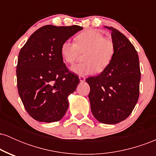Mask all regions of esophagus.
<instances>
[{
  "label": "esophagus",
  "instance_id": "esophagus-1",
  "mask_svg": "<svg viewBox=\"0 0 156 156\" xmlns=\"http://www.w3.org/2000/svg\"><path fill=\"white\" fill-rule=\"evenodd\" d=\"M79 79H80V81L83 83V82L85 81L86 78H85V77H84V76H79Z\"/></svg>",
  "mask_w": 156,
  "mask_h": 156
}]
</instances>
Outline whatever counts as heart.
<instances>
[{
	"label": "heart",
	"mask_w": 156,
	"mask_h": 156,
	"mask_svg": "<svg viewBox=\"0 0 156 156\" xmlns=\"http://www.w3.org/2000/svg\"><path fill=\"white\" fill-rule=\"evenodd\" d=\"M115 44L112 39L95 29L84 31L76 37V42L64 41L61 46V55L67 63L76 62L80 53H84L83 63L71 67L79 76H88L98 71L102 72L111 64L115 54Z\"/></svg>",
	"instance_id": "1"
}]
</instances>
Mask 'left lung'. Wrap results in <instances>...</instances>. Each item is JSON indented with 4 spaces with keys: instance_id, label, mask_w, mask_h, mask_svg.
I'll list each match as a JSON object with an SVG mask.
<instances>
[{
    "instance_id": "8db88e82",
    "label": "left lung",
    "mask_w": 156,
    "mask_h": 156,
    "mask_svg": "<svg viewBox=\"0 0 156 156\" xmlns=\"http://www.w3.org/2000/svg\"><path fill=\"white\" fill-rule=\"evenodd\" d=\"M115 54L111 64L98 76L86 79L90 87L91 110L98 121L117 124L133 112L139 96L141 79L139 55L124 34L113 27Z\"/></svg>"
}]
</instances>
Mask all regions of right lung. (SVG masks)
<instances>
[{"label":"right lung","mask_w":156,"mask_h":156,"mask_svg":"<svg viewBox=\"0 0 156 156\" xmlns=\"http://www.w3.org/2000/svg\"><path fill=\"white\" fill-rule=\"evenodd\" d=\"M79 26L47 25L32 34L19 53L17 83L26 112L39 122L60 120L67 111V97L76 91L79 78L63 62L61 46Z\"/></svg>","instance_id":"1"}]
</instances>
